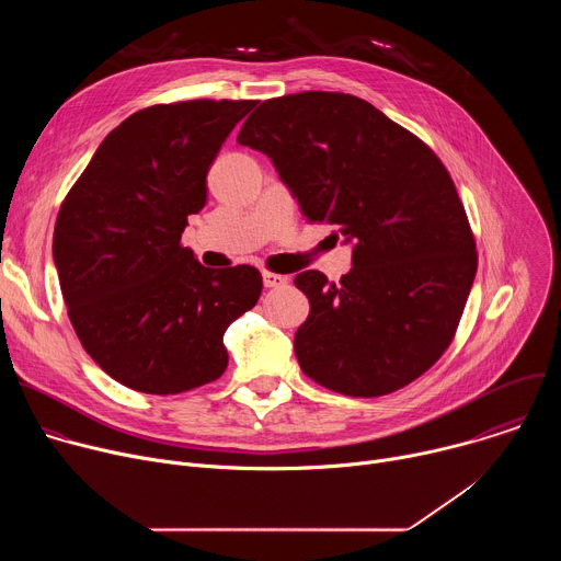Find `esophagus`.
Returning a JSON list of instances; mask_svg holds the SVG:
<instances>
[{"mask_svg":"<svg viewBox=\"0 0 561 561\" xmlns=\"http://www.w3.org/2000/svg\"><path fill=\"white\" fill-rule=\"evenodd\" d=\"M262 282L266 288H279L284 286L288 279L284 275H277V273H262Z\"/></svg>","mask_w":561,"mask_h":561,"instance_id":"obj_1","label":"esophagus"}]
</instances>
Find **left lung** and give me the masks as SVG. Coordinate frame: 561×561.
<instances>
[{
    "label": "left lung",
    "mask_w": 561,
    "mask_h": 561,
    "mask_svg": "<svg viewBox=\"0 0 561 561\" xmlns=\"http://www.w3.org/2000/svg\"><path fill=\"white\" fill-rule=\"evenodd\" d=\"M237 141L264 152L310 221L353 249L340 284L304 271L295 333L301 370L335 392L379 397L448 348L474 273V239L435 152L373 104L344 93L262 102Z\"/></svg>",
    "instance_id": "left-lung-1"
}]
</instances>
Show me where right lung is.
Masks as SVG:
<instances>
[{
	"mask_svg": "<svg viewBox=\"0 0 561 561\" xmlns=\"http://www.w3.org/2000/svg\"><path fill=\"white\" fill-rule=\"evenodd\" d=\"M253 106L195 100L130 115L59 208L53 262L70 324L133 390L178 394L217 379L226 329L260 299L257 268H206L180 244L221 144Z\"/></svg>",
	"mask_w": 561,
	"mask_h": 561,
	"instance_id": "right-lung-1",
	"label": "right lung"
}]
</instances>
